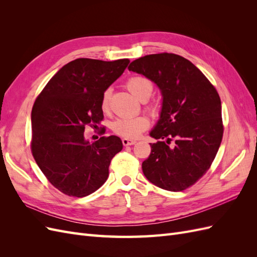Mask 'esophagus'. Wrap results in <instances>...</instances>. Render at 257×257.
I'll return each mask as SVG.
<instances>
[{
    "mask_svg": "<svg viewBox=\"0 0 257 257\" xmlns=\"http://www.w3.org/2000/svg\"><path fill=\"white\" fill-rule=\"evenodd\" d=\"M122 144L123 146H132V145H135L136 144V141H133V139H127V138H123L122 139Z\"/></svg>",
    "mask_w": 257,
    "mask_h": 257,
    "instance_id": "1",
    "label": "esophagus"
}]
</instances>
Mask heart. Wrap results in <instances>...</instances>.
<instances>
[{
  "label": "heart",
  "mask_w": 257,
  "mask_h": 257,
  "mask_svg": "<svg viewBox=\"0 0 257 257\" xmlns=\"http://www.w3.org/2000/svg\"><path fill=\"white\" fill-rule=\"evenodd\" d=\"M128 91L142 102L149 99L153 92V82L145 76H132L126 81ZM111 97V89L104 90L100 98V108L103 111L109 109ZM151 112L157 111L155 106H148ZM150 125V121L146 115L130 116V118L116 119L111 124V130L114 134L127 139H135Z\"/></svg>",
  "instance_id": "1"
}]
</instances>
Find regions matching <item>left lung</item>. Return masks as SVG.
<instances>
[{"mask_svg":"<svg viewBox=\"0 0 257 257\" xmlns=\"http://www.w3.org/2000/svg\"><path fill=\"white\" fill-rule=\"evenodd\" d=\"M128 69L157 83L163 95L160 120L150 133L160 142L150 144L144 175L167 191L190 188L207 173L222 142L219 93L192 62L175 53L142 57Z\"/></svg>","mask_w":257,"mask_h":257,"instance_id":"obj_1","label":"left lung"}]
</instances>
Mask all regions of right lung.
<instances>
[{
	"label": "right lung",
	"instance_id": "1",
	"mask_svg": "<svg viewBox=\"0 0 257 257\" xmlns=\"http://www.w3.org/2000/svg\"><path fill=\"white\" fill-rule=\"evenodd\" d=\"M128 63V59H76L62 67L35 99L31 151L48 181L65 195L84 197L99 189L112 158L122 150L119 137L103 136L90 143L83 132L85 125L96 127L103 121V92Z\"/></svg>",
	"mask_w": 257,
	"mask_h": 257
}]
</instances>
